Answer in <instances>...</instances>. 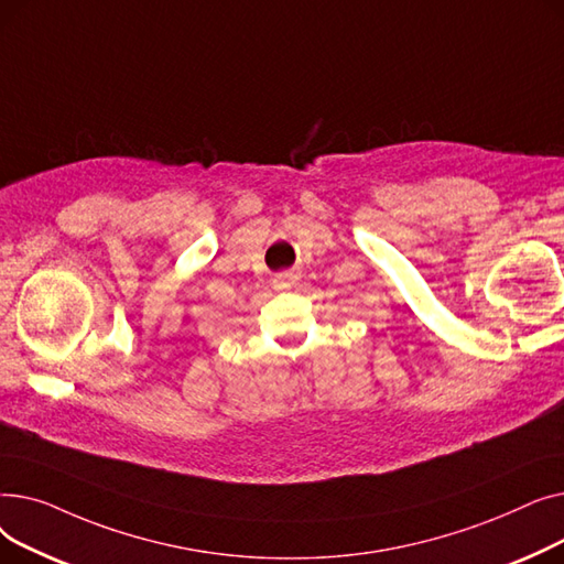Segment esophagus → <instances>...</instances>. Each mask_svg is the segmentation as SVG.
Segmentation results:
<instances>
[{
    "label": "esophagus",
    "instance_id": "1",
    "mask_svg": "<svg viewBox=\"0 0 564 564\" xmlns=\"http://www.w3.org/2000/svg\"><path fill=\"white\" fill-rule=\"evenodd\" d=\"M274 288L276 290H290L294 283H297V276L294 274H290V272H285V274H279V276H274Z\"/></svg>",
    "mask_w": 564,
    "mask_h": 564
}]
</instances>
